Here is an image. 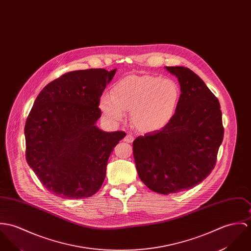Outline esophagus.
Listing matches in <instances>:
<instances>
[{
	"instance_id": "34e87169",
	"label": "esophagus",
	"mask_w": 251,
	"mask_h": 251,
	"mask_svg": "<svg viewBox=\"0 0 251 251\" xmlns=\"http://www.w3.org/2000/svg\"><path fill=\"white\" fill-rule=\"evenodd\" d=\"M133 140H134V137L131 136V135H129V134H127L126 136L124 138V141L126 142V143H132Z\"/></svg>"
}]
</instances>
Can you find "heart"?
Instances as JSON below:
<instances>
[{"mask_svg": "<svg viewBox=\"0 0 251 251\" xmlns=\"http://www.w3.org/2000/svg\"><path fill=\"white\" fill-rule=\"evenodd\" d=\"M181 91L178 83L155 75H127L117 81L111 95L100 98V109L104 119L116 125L126 111H130L133 126L142 132H151L165 126L176 114Z\"/></svg>", "mask_w": 251, "mask_h": 251, "instance_id": "obj_1", "label": "heart"}]
</instances>
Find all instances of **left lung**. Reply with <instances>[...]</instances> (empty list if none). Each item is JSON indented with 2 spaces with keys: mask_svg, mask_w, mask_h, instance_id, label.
<instances>
[{
  "mask_svg": "<svg viewBox=\"0 0 251 251\" xmlns=\"http://www.w3.org/2000/svg\"><path fill=\"white\" fill-rule=\"evenodd\" d=\"M165 69L180 84L178 107L160 130L137 137L133 155L143 183L169 195L189 190L211 174L224 126L220 102L198 75L182 66Z\"/></svg>",
  "mask_w": 251,
  "mask_h": 251,
  "instance_id": "8db88e82",
  "label": "left lung"
}]
</instances>
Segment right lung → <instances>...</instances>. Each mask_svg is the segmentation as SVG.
Masks as SVG:
<instances>
[{"instance_id": "1", "label": "right lung", "mask_w": 251, "mask_h": 251, "mask_svg": "<svg viewBox=\"0 0 251 251\" xmlns=\"http://www.w3.org/2000/svg\"><path fill=\"white\" fill-rule=\"evenodd\" d=\"M117 69L73 71L46 85L25 126V158L51 194L89 198L104 181L108 158L123 131L105 132L100 98Z\"/></svg>"}]
</instances>
